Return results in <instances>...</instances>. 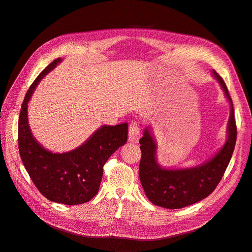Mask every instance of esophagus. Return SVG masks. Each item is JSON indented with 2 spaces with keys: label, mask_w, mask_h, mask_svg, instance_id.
I'll use <instances>...</instances> for the list:
<instances>
[{
  "label": "esophagus",
  "mask_w": 252,
  "mask_h": 252,
  "mask_svg": "<svg viewBox=\"0 0 252 252\" xmlns=\"http://www.w3.org/2000/svg\"><path fill=\"white\" fill-rule=\"evenodd\" d=\"M140 139V126L135 121L131 122L128 126V141L130 143H138Z\"/></svg>",
  "instance_id": "esophagus-1"
}]
</instances>
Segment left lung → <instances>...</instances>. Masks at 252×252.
<instances>
[{
	"label": "left lung",
	"instance_id": "left-lung-1",
	"mask_svg": "<svg viewBox=\"0 0 252 252\" xmlns=\"http://www.w3.org/2000/svg\"><path fill=\"white\" fill-rule=\"evenodd\" d=\"M213 73L231 103L228 140L215 157L202 165L188 169H164L156 161V144L150 130L145 129L140 139L142 156L139 176L146 196L155 205L177 209L204 199L217 188L228 167L237 139L234 107L223 79L217 71Z\"/></svg>",
	"mask_w": 252,
	"mask_h": 252
}]
</instances>
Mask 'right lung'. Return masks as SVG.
Segmentation results:
<instances>
[{"instance_id":"right-lung-1","label":"right lung","mask_w":252,"mask_h":252,"mask_svg":"<svg viewBox=\"0 0 252 252\" xmlns=\"http://www.w3.org/2000/svg\"><path fill=\"white\" fill-rule=\"evenodd\" d=\"M61 61L55 59L37 75L24 97L18 121V148L23 165L37 190L47 199L76 205L90 201L100 187L103 166L127 140V124L103 126L81 147L67 153H52L31 133L28 103L38 82Z\"/></svg>"}]
</instances>
